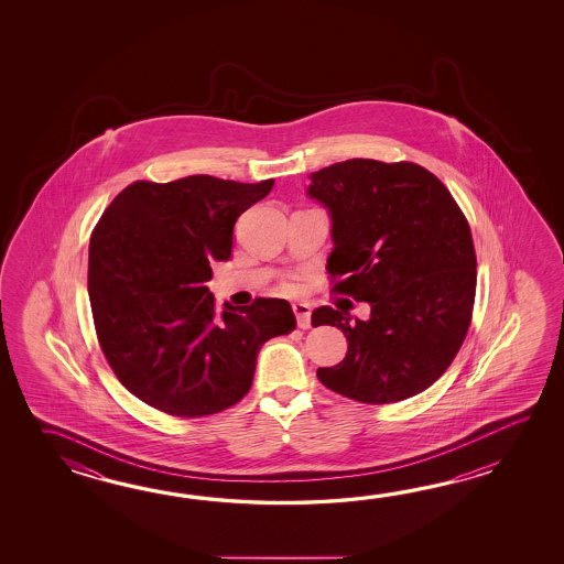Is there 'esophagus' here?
<instances>
[{
    "label": "esophagus",
    "instance_id": "1",
    "mask_svg": "<svg viewBox=\"0 0 564 564\" xmlns=\"http://www.w3.org/2000/svg\"><path fill=\"white\" fill-rule=\"evenodd\" d=\"M292 311L296 314V323H299L300 328H304V330H306V328H311V304H306V302H296V304H292Z\"/></svg>",
    "mask_w": 564,
    "mask_h": 564
}]
</instances>
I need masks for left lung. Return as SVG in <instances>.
<instances>
[{"label": "left lung", "mask_w": 564, "mask_h": 564, "mask_svg": "<svg viewBox=\"0 0 564 564\" xmlns=\"http://www.w3.org/2000/svg\"><path fill=\"white\" fill-rule=\"evenodd\" d=\"M306 195L330 216L326 270L371 318L321 306L312 326L347 336V357L316 375L360 403H395L432 387L456 359L476 296L468 221L442 181L415 163L348 159L311 173Z\"/></svg>", "instance_id": "1"}]
</instances>
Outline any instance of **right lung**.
Instances as JSON below:
<instances>
[{
	"instance_id": "add662e5",
	"label": "right lung",
	"mask_w": 564,
	"mask_h": 564,
	"mask_svg": "<svg viewBox=\"0 0 564 564\" xmlns=\"http://www.w3.org/2000/svg\"><path fill=\"white\" fill-rule=\"evenodd\" d=\"M274 180L189 175L137 181L112 199L88 246V296L110 369L132 395L177 417L219 413L250 391L265 340L294 330L286 300L216 311L205 282L228 262L238 217Z\"/></svg>"
}]
</instances>
